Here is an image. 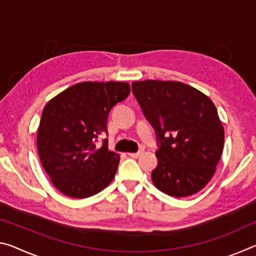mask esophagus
Returning <instances> with one entry per match:
<instances>
[{
	"instance_id": "obj_1",
	"label": "esophagus",
	"mask_w": 256,
	"mask_h": 256,
	"mask_svg": "<svg viewBox=\"0 0 256 256\" xmlns=\"http://www.w3.org/2000/svg\"><path fill=\"white\" fill-rule=\"evenodd\" d=\"M142 154H144V150L141 149V150H138V152H130L128 156H130V157H133V158H138V157H140Z\"/></svg>"
}]
</instances>
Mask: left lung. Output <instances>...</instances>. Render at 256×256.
<instances>
[{"label":"left lung","mask_w":256,"mask_h":256,"mask_svg":"<svg viewBox=\"0 0 256 256\" xmlns=\"http://www.w3.org/2000/svg\"><path fill=\"white\" fill-rule=\"evenodd\" d=\"M132 92L160 142L151 174L154 186L176 198L198 193L214 176L224 149L214 104L180 81H136Z\"/></svg>","instance_id":"8db88e82"}]
</instances>
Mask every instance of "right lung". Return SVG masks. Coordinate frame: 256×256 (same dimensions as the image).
<instances>
[{
    "mask_svg": "<svg viewBox=\"0 0 256 256\" xmlns=\"http://www.w3.org/2000/svg\"><path fill=\"white\" fill-rule=\"evenodd\" d=\"M130 94L128 82L84 81L46 104L37 131L40 162L53 185L66 196L84 198L115 177L120 154L108 150L107 118L112 106Z\"/></svg>",
    "mask_w": 256,
    "mask_h": 256,
    "instance_id": "add662e5",
    "label": "right lung"
}]
</instances>
